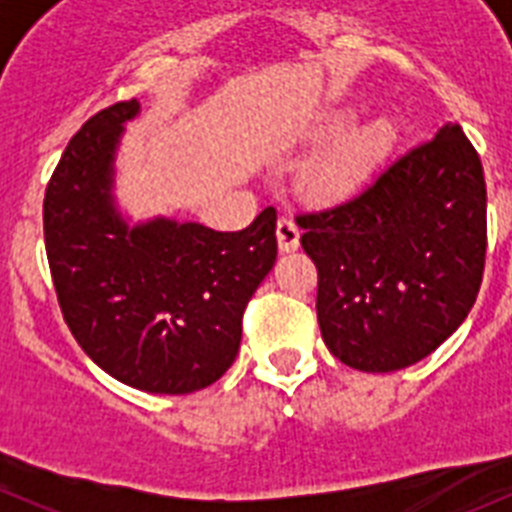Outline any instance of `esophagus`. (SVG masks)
Returning a JSON list of instances; mask_svg holds the SVG:
<instances>
[{
    "label": "esophagus",
    "mask_w": 512,
    "mask_h": 512,
    "mask_svg": "<svg viewBox=\"0 0 512 512\" xmlns=\"http://www.w3.org/2000/svg\"><path fill=\"white\" fill-rule=\"evenodd\" d=\"M277 241L282 251H295L300 246V225L295 223V217L282 215L277 223Z\"/></svg>",
    "instance_id": "obj_1"
}]
</instances>
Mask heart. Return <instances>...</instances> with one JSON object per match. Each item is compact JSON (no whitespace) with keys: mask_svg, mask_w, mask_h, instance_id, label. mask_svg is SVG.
Returning <instances> with one entry per match:
<instances>
[{"mask_svg":"<svg viewBox=\"0 0 512 512\" xmlns=\"http://www.w3.org/2000/svg\"><path fill=\"white\" fill-rule=\"evenodd\" d=\"M390 138L392 125L384 117L341 135L305 171V187L318 197H338L351 192L361 182V176L372 169Z\"/></svg>","mask_w":512,"mask_h":512,"instance_id":"obj_1","label":"heart"}]
</instances>
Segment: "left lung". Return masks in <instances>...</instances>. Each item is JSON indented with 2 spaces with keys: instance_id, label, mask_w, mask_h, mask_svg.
I'll list each match as a JSON object with an SVG mask.
<instances>
[{
  "instance_id": "left-lung-1",
  "label": "left lung",
  "mask_w": 512,
  "mask_h": 512,
  "mask_svg": "<svg viewBox=\"0 0 512 512\" xmlns=\"http://www.w3.org/2000/svg\"><path fill=\"white\" fill-rule=\"evenodd\" d=\"M318 269L328 351L359 372L433 354L477 300L487 251L482 161L454 122L384 166L364 189L297 215Z\"/></svg>"
}]
</instances>
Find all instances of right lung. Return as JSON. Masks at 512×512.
<instances>
[{"label":"right lung","instance_id":"right-lung-1","mask_svg":"<svg viewBox=\"0 0 512 512\" xmlns=\"http://www.w3.org/2000/svg\"><path fill=\"white\" fill-rule=\"evenodd\" d=\"M138 110L112 104L69 140L45 189V253L84 354L135 390L187 395L235 361L243 310L277 261V210L238 233L166 217L130 228L112 184L122 122Z\"/></svg>","mask_w":512,"mask_h":512}]
</instances>
